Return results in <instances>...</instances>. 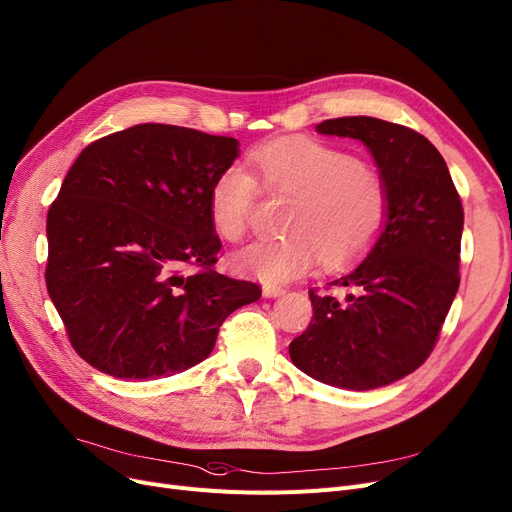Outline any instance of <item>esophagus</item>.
I'll use <instances>...</instances> for the list:
<instances>
[{"mask_svg":"<svg viewBox=\"0 0 512 512\" xmlns=\"http://www.w3.org/2000/svg\"><path fill=\"white\" fill-rule=\"evenodd\" d=\"M262 292H264V296H267V298H277V296H283V294L288 292V290H285L283 285H275V283H264Z\"/></svg>","mask_w":512,"mask_h":512,"instance_id":"obj_1","label":"esophagus"}]
</instances>
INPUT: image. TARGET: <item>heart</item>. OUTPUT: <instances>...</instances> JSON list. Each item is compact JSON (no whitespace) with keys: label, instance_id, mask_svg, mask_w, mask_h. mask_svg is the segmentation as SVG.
Here are the masks:
<instances>
[{"label":"heart","instance_id":"heart-1","mask_svg":"<svg viewBox=\"0 0 512 512\" xmlns=\"http://www.w3.org/2000/svg\"><path fill=\"white\" fill-rule=\"evenodd\" d=\"M250 172L229 163L210 187L216 233L237 243L250 231L262 187L292 199L281 237L260 239L235 264L264 281H288L311 267L334 271L370 252L391 216L386 176L355 153L313 138H283L254 149Z\"/></svg>","mask_w":512,"mask_h":512}]
</instances>
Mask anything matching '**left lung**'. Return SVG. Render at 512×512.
<instances>
[{
    "label": "left lung",
    "mask_w": 512,
    "mask_h": 512,
    "mask_svg": "<svg viewBox=\"0 0 512 512\" xmlns=\"http://www.w3.org/2000/svg\"><path fill=\"white\" fill-rule=\"evenodd\" d=\"M317 132L372 151L391 187V216L357 269L309 290L313 317L290 357L323 384L370 391L433 353L460 285L464 210L445 159L416 130L357 115L325 119Z\"/></svg>",
    "instance_id": "8db88e82"
}]
</instances>
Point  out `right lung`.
Listing matches in <instances>:
<instances>
[{
	"label": "right lung",
	"instance_id": "obj_1",
	"mask_svg": "<svg viewBox=\"0 0 512 512\" xmlns=\"http://www.w3.org/2000/svg\"><path fill=\"white\" fill-rule=\"evenodd\" d=\"M239 142L140 124L79 153L48 210L46 285L75 353L153 380L206 359L220 325L260 298L220 275L210 187Z\"/></svg>",
	"mask_w": 512,
	"mask_h": 512
}]
</instances>
